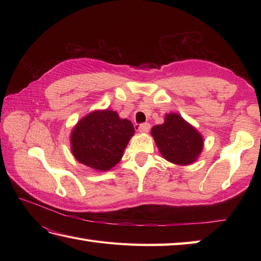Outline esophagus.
I'll return each mask as SVG.
<instances>
[{
	"mask_svg": "<svg viewBox=\"0 0 261 261\" xmlns=\"http://www.w3.org/2000/svg\"><path fill=\"white\" fill-rule=\"evenodd\" d=\"M137 130L141 132V134H147V132L150 130V124L149 123H140V124H136Z\"/></svg>",
	"mask_w": 261,
	"mask_h": 261,
	"instance_id": "1",
	"label": "esophagus"
}]
</instances>
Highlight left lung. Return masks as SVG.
Wrapping results in <instances>:
<instances>
[{"mask_svg": "<svg viewBox=\"0 0 261 261\" xmlns=\"http://www.w3.org/2000/svg\"><path fill=\"white\" fill-rule=\"evenodd\" d=\"M151 136L163 157L176 165L193 164L203 149L201 134L176 113L167 114L163 124L154 125Z\"/></svg>", "mask_w": 261, "mask_h": 261, "instance_id": "8db88e82", "label": "left lung"}]
</instances>
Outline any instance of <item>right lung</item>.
I'll return each instance as SVG.
<instances>
[{
    "mask_svg": "<svg viewBox=\"0 0 261 261\" xmlns=\"http://www.w3.org/2000/svg\"><path fill=\"white\" fill-rule=\"evenodd\" d=\"M134 135V124L120 119L114 111H94L71 131V152L83 165L99 171L110 170L120 162Z\"/></svg>",
    "mask_w": 261,
    "mask_h": 261,
    "instance_id": "1",
    "label": "right lung"
}]
</instances>
